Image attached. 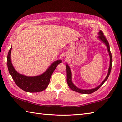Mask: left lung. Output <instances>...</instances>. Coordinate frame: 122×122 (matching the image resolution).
<instances>
[{"label":"left lung","mask_w":122,"mask_h":122,"mask_svg":"<svg viewBox=\"0 0 122 122\" xmlns=\"http://www.w3.org/2000/svg\"><path fill=\"white\" fill-rule=\"evenodd\" d=\"M98 36L97 38V39H98L101 42H103L105 45H106L107 50H108L109 57H110V63H109V67L108 68V74H107V75L106 76V78H104V80L102 82L100 85L96 87L92 88V89H80L78 88L77 86H76L75 84L73 83V81H72V73L71 70V68H70L69 66H68L67 63H66V69H67V82L68 83V85L69 87L72 90L74 91V92H77L78 93L80 94H90L93 93L94 92H96V90H97L99 88H100L101 86H102L103 83L106 82L108 78L109 77V75H110L111 70V66H112V55H111V53L110 52V47H109V44L108 42V41L106 38V37L104 36L103 35V32L100 30V32L98 33Z\"/></svg>","instance_id":"left-lung-1"}]
</instances>
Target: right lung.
I'll return each mask as SVG.
<instances>
[{
  "instance_id": "1",
  "label": "right lung",
  "mask_w": 122,
  "mask_h": 122,
  "mask_svg": "<svg viewBox=\"0 0 122 122\" xmlns=\"http://www.w3.org/2000/svg\"><path fill=\"white\" fill-rule=\"evenodd\" d=\"M12 47L10 49L7 57V67L10 75L14 82L19 87L28 92H42L48 86L50 78L54 70L61 60H57L51 64L44 73L35 76H28L20 74L16 71L12 63L11 54Z\"/></svg>"
}]
</instances>
